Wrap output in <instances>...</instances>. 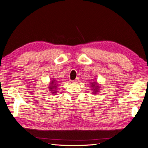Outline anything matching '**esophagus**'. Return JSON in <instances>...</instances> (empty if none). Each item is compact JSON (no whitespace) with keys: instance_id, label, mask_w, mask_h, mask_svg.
I'll list each match as a JSON object with an SVG mask.
<instances>
[{"instance_id":"esophagus-1","label":"esophagus","mask_w":148,"mask_h":148,"mask_svg":"<svg viewBox=\"0 0 148 148\" xmlns=\"http://www.w3.org/2000/svg\"><path fill=\"white\" fill-rule=\"evenodd\" d=\"M78 80H79V78H77L75 80H73V83H77Z\"/></svg>"}]
</instances>
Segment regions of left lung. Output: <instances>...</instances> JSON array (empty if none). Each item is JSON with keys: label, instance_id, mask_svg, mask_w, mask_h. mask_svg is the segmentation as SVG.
<instances>
[{"label": "left lung", "instance_id": "1", "mask_svg": "<svg viewBox=\"0 0 148 148\" xmlns=\"http://www.w3.org/2000/svg\"><path fill=\"white\" fill-rule=\"evenodd\" d=\"M91 86L92 88V93L93 94H96L99 90V84L97 83V82H91Z\"/></svg>", "mask_w": 148, "mask_h": 148}]
</instances>
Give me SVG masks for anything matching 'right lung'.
Masks as SVG:
<instances>
[{
  "instance_id": "obj_1",
  "label": "right lung",
  "mask_w": 148,
  "mask_h": 148,
  "mask_svg": "<svg viewBox=\"0 0 148 148\" xmlns=\"http://www.w3.org/2000/svg\"><path fill=\"white\" fill-rule=\"evenodd\" d=\"M58 84L56 80H52L51 81L50 84H49V89H50V91H51V92H53V94H54V95H56L57 93V87L58 86Z\"/></svg>"
}]
</instances>
